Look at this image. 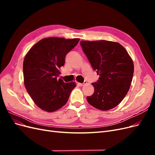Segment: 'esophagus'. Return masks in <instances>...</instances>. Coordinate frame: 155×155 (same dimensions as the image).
Masks as SVG:
<instances>
[{"mask_svg": "<svg viewBox=\"0 0 155 155\" xmlns=\"http://www.w3.org/2000/svg\"><path fill=\"white\" fill-rule=\"evenodd\" d=\"M87 83V81H84V83H78V85H79V86H83V85H86Z\"/></svg>", "mask_w": 155, "mask_h": 155, "instance_id": "esophagus-1", "label": "esophagus"}]
</instances>
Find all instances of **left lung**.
Wrapping results in <instances>:
<instances>
[{"instance_id":"8db88e82","label":"left lung","mask_w":155,"mask_h":155,"mask_svg":"<svg viewBox=\"0 0 155 155\" xmlns=\"http://www.w3.org/2000/svg\"><path fill=\"white\" fill-rule=\"evenodd\" d=\"M80 45L93 69L99 74L93 83L94 92L87 96L89 104L101 110L113 109L124 100L133 77L134 64L127 50L118 43L81 41Z\"/></svg>"}]
</instances>
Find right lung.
<instances>
[{
	"mask_svg": "<svg viewBox=\"0 0 155 155\" xmlns=\"http://www.w3.org/2000/svg\"><path fill=\"white\" fill-rule=\"evenodd\" d=\"M79 39L48 37L32 46L23 62L24 83L27 92L37 107L54 112L67 104L74 82L58 79L67 54L76 46Z\"/></svg>",
	"mask_w": 155,
	"mask_h": 155,
	"instance_id": "obj_1",
	"label": "right lung"
}]
</instances>
